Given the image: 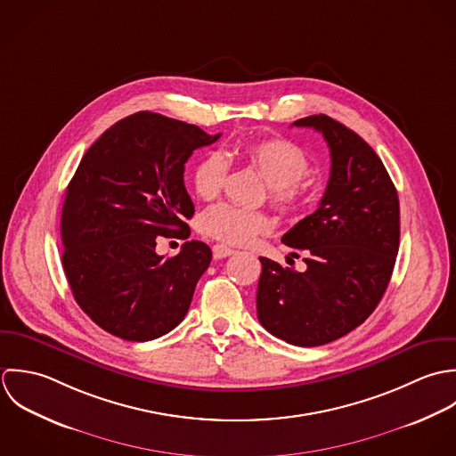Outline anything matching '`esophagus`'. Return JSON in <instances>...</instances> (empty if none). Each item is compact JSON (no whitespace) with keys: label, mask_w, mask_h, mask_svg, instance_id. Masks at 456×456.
Returning <instances> with one entry per match:
<instances>
[{"label":"esophagus","mask_w":456,"mask_h":456,"mask_svg":"<svg viewBox=\"0 0 456 456\" xmlns=\"http://www.w3.org/2000/svg\"><path fill=\"white\" fill-rule=\"evenodd\" d=\"M232 254H234V250L227 245H215L213 247V257L215 259H224V257H229Z\"/></svg>","instance_id":"esophagus-1"}]
</instances>
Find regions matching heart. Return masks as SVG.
<instances>
[{
	"label": "heart",
	"instance_id": "b5f03b06",
	"mask_svg": "<svg viewBox=\"0 0 456 456\" xmlns=\"http://www.w3.org/2000/svg\"><path fill=\"white\" fill-rule=\"evenodd\" d=\"M241 157L265 178L274 206L289 215L303 213L315 191V184L306 176L310 167L308 153L294 141L270 137L243 146ZM229 162L220 151L208 153L193 171V188L199 197L215 199L227 178ZM200 231L224 243L247 245L256 236L273 229V220L265 211L216 204L206 209L199 220Z\"/></svg>",
	"mask_w": 456,
	"mask_h": 456
}]
</instances>
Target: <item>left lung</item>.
Wrapping results in <instances>:
<instances>
[{
  "mask_svg": "<svg viewBox=\"0 0 456 456\" xmlns=\"http://www.w3.org/2000/svg\"><path fill=\"white\" fill-rule=\"evenodd\" d=\"M292 125L322 134L331 173L319 208L281 238L305 254V272L261 257L257 317L276 338L317 347L363 324L384 296L398 254L400 206L382 160L356 132L326 114Z\"/></svg>",
  "mask_w": 456,
  "mask_h": 456,
  "instance_id": "8db88e82",
  "label": "left lung"
}]
</instances>
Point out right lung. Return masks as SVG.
<instances>
[{
  "mask_svg": "<svg viewBox=\"0 0 456 456\" xmlns=\"http://www.w3.org/2000/svg\"><path fill=\"white\" fill-rule=\"evenodd\" d=\"M218 137L141 110L107 128L85 153L65 193L61 263L77 305L107 333L148 342L184 319L211 250L191 240L164 259L157 238H188L184 220L195 209L184 164Z\"/></svg>",
  "mask_w": 456,
  "mask_h": 456,
  "instance_id": "1",
  "label": "right lung"
}]
</instances>
